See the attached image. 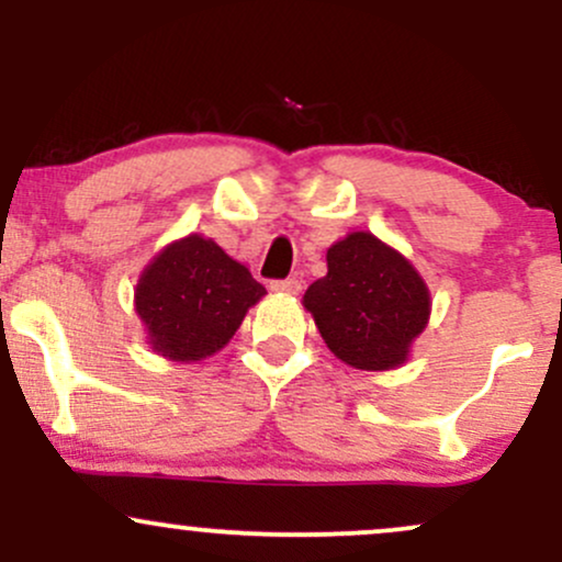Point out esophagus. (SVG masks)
<instances>
[{"instance_id": "1", "label": "esophagus", "mask_w": 562, "mask_h": 562, "mask_svg": "<svg viewBox=\"0 0 562 562\" xmlns=\"http://www.w3.org/2000/svg\"><path fill=\"white\" fill-rule=\"evenodd\" d=\"M272 290L277 293H288V295H299L301 293V280L299 277H288V280H274Z\"/></svg>"}]
</instances>
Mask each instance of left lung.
<instances>
[{
	"mask_svg": "<svg viewBox=\"0 0 562 562\" xmlns=\"http://www.w3.org/2000/svg\"><path fill=\"white\" fill-rule=\"evenodd\" d=\"M327 348L353 370H396L430 319V290L396 248L351 232L327 248V274L303 293Z\"/></svg>",
	"mask_w": 562,
	"mask_h": 562,
	"instance_id": "left-lung-1",
	"label": "left lung"
}]
</instances>
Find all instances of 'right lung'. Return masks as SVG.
Listing matches in <instances>:
<instances>
[{
	"mask_svg": "<svg viewBox=\"0 0 562 562\" xmlns=\"http://www.w3.org/2000/svg\"><path fill=\"white\" fill-rule=\"evenodd\" d=\"M263 295L248 267L192 232L142 269L134 308L153 351L187 364L222 351Z\"/></svg>",
	"mask_w": 562,
	"mask_h": 562,
	"instance_id": "obj_1",
	"label": "right lung"
}]
</instances>
